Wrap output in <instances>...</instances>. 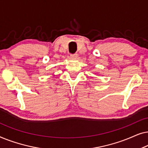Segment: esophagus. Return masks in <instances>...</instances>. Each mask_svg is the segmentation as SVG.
<instances>
[{"instance_id": "obj_1", "label": "esophagus", "mask_w": 148, "mask_h": 148, "mask_svg": "<svg viewBox=\"0 0 148 148\" xmlns=\"http://www.w3.org/2000/svg\"><path fill=\"white\" fill-rule=\"evenodd\" d=\"M77 54H71V58H77Z\"/></svg>"}]
</instances>
